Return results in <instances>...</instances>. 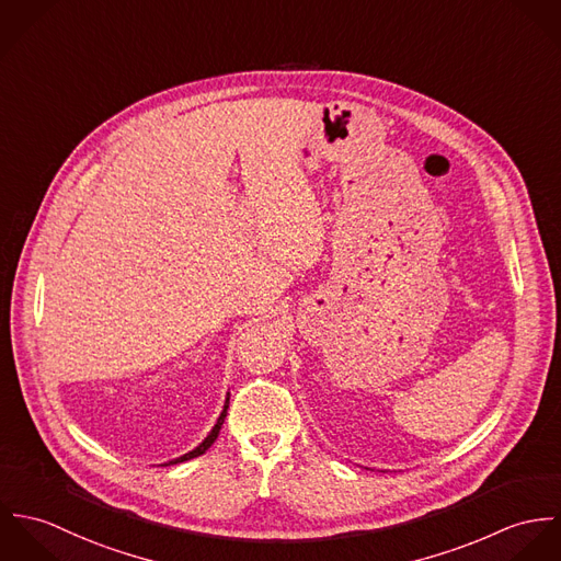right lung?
I'll return each mask as SVG.
<instances>
[{
    "label": "right lung",
    "mask_w": 561,
    "mask_h": 561,
    "mask_svg": "<svg viewBox=\"0 0 561 561\" xmlns=\"http://www.w3.org/2000/svg\"><path fill=\"white\" fill-rule=\"evenodd\" d=\"M229 398H231V393H227V400H225V405H222V412H220V416H218V421H216V425L209 430V434L203 438V443H198L192 451H187V454H183V456H179V458H174V460H168V462H163V465H179V462H187V460H192V458H196V456H201V454H205L211 445H214V440L218 438V434H220V427H222V423H225V416H227V410H229Z\"/></svg>",
    "instance_id": "1"
}]
</instances>
